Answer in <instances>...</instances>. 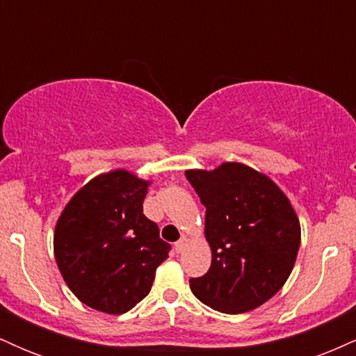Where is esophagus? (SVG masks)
Returning <instances> with one entry per match:
<instances>
[{"mask_svg":"<svg viewBox=\"0 0 356 356\" xmlns=\"http://www.w3.org/2000/svg\"><path fill=\"white\" fill-rule=\"evenodd\" d=\"M187 241H189V239H187V238H182V239H179V241H177V243H175V244H174L175 251H177V252H181V251H182V249L187 246Z\"/></svg>","mask_w":356,"mask_h":356,"instance_id":"esophagus-1","label":"esophagus"}]
</instances>
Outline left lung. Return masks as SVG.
<instances>
[{
	"label": "left lung",
	"instance_id": "1",
	"mask_svg": "<svg viewBox=\"0 0 356 356\" xmlns=\"http://www.w3.org/2000/svg\"><path fill=\"white\" fill-rule=\"evenodd\" d=\"M206 207L209 271L191 277V289L220 313L254 309L275 296L295 266L301 231L288 197L271 179L226 162L212 172L187 170Z\"/></svg>",
	"mask_w": 356,
	"mask_h": 356
}]
</instances>
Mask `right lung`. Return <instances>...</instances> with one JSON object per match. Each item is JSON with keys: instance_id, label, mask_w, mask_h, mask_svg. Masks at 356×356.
I'll return each instance as SVG.
<instances>
[{"instance_id": "right-lung-1", "label": "right lung", "mask_w": 356, "mask_h": 356, "mask_svg": "<svg viewBox=\"0 0 356 356\" xmlns=\"http://www.w3.org/2000/svg\"><path fill=\"white\" fill-rule=\"evenodd\" d=\"M149 182L127 170L99 175L81 187L55 227V259L81 303L110 314L149 295L170 244L144 214Z\"/></svg>"}]
</instances>
